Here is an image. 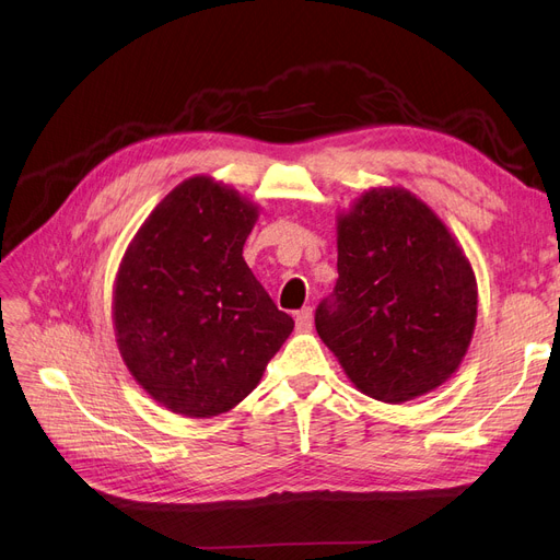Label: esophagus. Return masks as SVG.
I'll use <instances>...</instances> for the list:
<instances>
[{
	"instance_id": "esophagus-1",
	"label": "esophagus",
	"mask_w": 560,
	"mask_h": 560,
	"mask_svg": "<svg viewBox=\"0 0 560 560\" xmlns=\"http://www.w3.org/2000/svg\"><path fill=\"white\" fill-rule=\"evenodd\" d=\"M294 319H296V331L306 334V331H311V329H313V311H311V308H303V311H299Z\"/></svg>"
}]
</instances>
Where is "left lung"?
<instances>
[{
  "mask_svg": "<svg viewBox=\"0 0 560 560\" xmlns=\"http://www.w3.org/2000/svg\"><path fill=\"white\" fill-rule=\"evenodd\" d=\"M338 280L315 327L360 393L401 404L460 366L477 278L448 226L404 186H376L336 217Z\"/></svg>",
  "mask_w": 560,
  "mask_h": 560,
  "instance_id": "1",
  "label": "left lung"
}]
</instances>
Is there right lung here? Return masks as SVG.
<instances>
[{
	"mask_svg": "<svg viewBox=\"0 0 560 560\" xmlns=\"http://www.w3.org/2000/svg\"><path fill=\"white\" fill-rule=\"evenodd\" d=\"M257 219L252 200L196 175L151 210L118 264L116 346L130 376L167 411H231L294 329L243 259Z\"/></svg>",
	"mask_w": 560,
	"mask_h": 560,
	"instance_id": "add662e5",
	"label": "right lung"
}]
</instances>
